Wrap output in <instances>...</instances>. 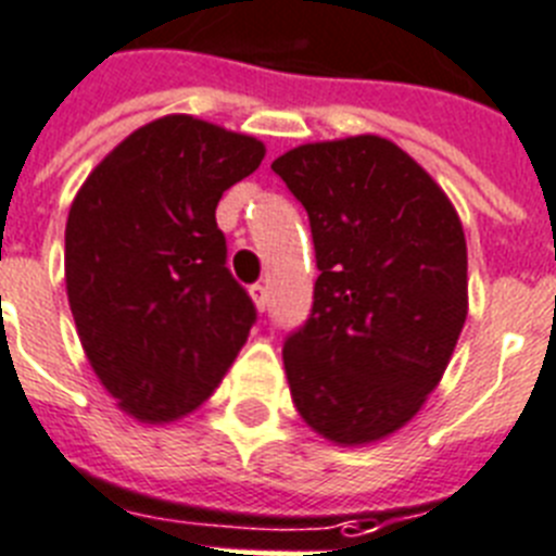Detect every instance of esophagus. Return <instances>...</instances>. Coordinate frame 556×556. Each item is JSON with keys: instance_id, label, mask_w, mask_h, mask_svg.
Segmentation results:
<instances>
[{"instance_id": "esophagus-1", "label": "esophagus", "mask_w": 556, "mask_h": 556, "mask_svg": "<svg viewBox=\"0 0 556 556\" xmlns=\"http://www.w3.org/2000/svg\"><path fill=\"white\" fill-rule=\"evenodd\" d=\"M250 295H253L255 306H258L261 312L267 309V287H264V283H253V287H250Z\"/></svg>"}]
</instances>
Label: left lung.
Wrapping results in <instances>:
<instances>
[{
  "mask_svg": "<svg viewBox=\"0 0 556 556\" xmlns=\"http://www.w3.org/2000/svg\"><path fill=\"white\" fill-rule=\"evenodd\" d=\"M309 213V320L283 340L303 421L334 444L400 430L439 386L467 320V241L433 177L377 135L306 142L273 163Z\"/></svg>",
  "mask_w": 556,
  "mask_h": 556,
  "instance_id": "1",
  "label": "left lung"
}]
</instances>
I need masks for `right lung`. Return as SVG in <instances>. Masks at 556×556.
Segmentation results:
<instances>
[{"label": "right lung", "instance_id": "obj_1", "mask_svg": "<svg viewBox=\"0 0 556 556\" xmlns=\"http://www.w3.org/2000/svg\"><path fill=\"white\" fill-rule=\"evenodd\" d=\"M261 160L255 137L168 115L109 151L73 199L64 273L75 329L135 419L197 410L247 343L255 306L227 269L216 205Z\"/></svg>", "mask_w": 556, "mask_h": 556}]
</instances>
